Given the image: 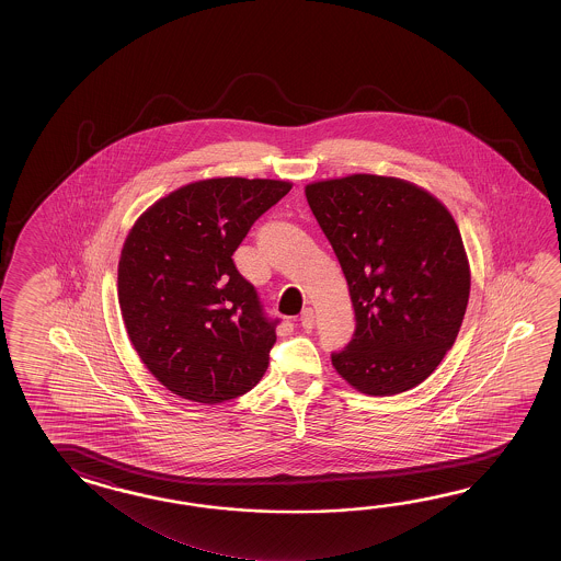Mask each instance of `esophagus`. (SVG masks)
I'll use <instances>...</instances> for the list:
<instances>
[{
	"label": "esophagus",
	"instance_id": "1",
	"mask_svg": "<svg viewBox=\"0 0 561 561\" xmlns=\"http://www.w3.org/2000/svg\"><path fill=\"white\" fill-rule=\"evenodd\" d=\"M300 324H302V329L310 331V329H312V324H314V310L310 309V307L302 310V314H300Z\"/></svg>",
	"mask_w": 561,
	"mask_h": 561
}]
</instances>
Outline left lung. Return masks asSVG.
Listing matches in <instances>:
<instances>
[{
    "mask_svg": "<svg viewBox=\"0 0 561 561\" xmlns=\"http://www.w3.org/2000/svg\"><path fill=\"white\" fill-rule=\"evenodd\" d=\"M348 283L357 329L333 367L370 397L425 381L454 346L471 268L447 206L409 180L348 174L305 186Z\"/></svg>",
    "mask_w": 561,
    "mask_h": 561,
    "instance_id": "8db88e82",
    "label": "left lung"
}]
</instances>
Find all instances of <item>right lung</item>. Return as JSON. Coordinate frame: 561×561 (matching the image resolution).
<instances>
[{
  "label": "right lung",
  "mask_w": 561,
  "mask_h": 561,
  "mask_svg": "<svg viewBox=\"0 0 561 561\" xmlns=\"http://www.w3.org/2000/svg\"><path fill=\"white\" fill-rule=\"evenodd\" d=\"M290 188L288 180H198L134 222L119 254V310L138 357L168 391L216 405L263 379L275 322L232 254Z\"/></svg>",
  "instance_id": "obj_1"
}]
</instances>
